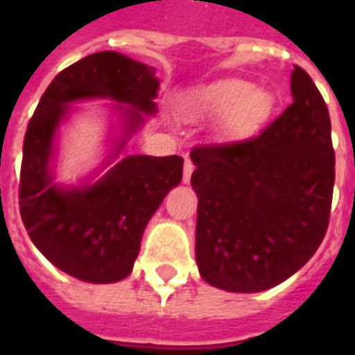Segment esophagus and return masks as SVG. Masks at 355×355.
I'll list each match as a JSON object with an SVG mask.
<instances>
[{
    "instance_id": "34e87169",
    "label": "esophagus",
    "mask_w": 355,
    "mask_h": 355,
    "mask_svg": "<svg viewBox=\"0 0 355 355\" xmlns=\"http://www.w3.org/2000/svg\"><path fill=\"white\" fill-rule=\"evenodd\" d=\"M192 173H193L192 159H188V157H186L184 173H182V180H184V182H190V178H192Z\"/></svg>"
}]
</instances>
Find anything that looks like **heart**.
<instances>
[{"label": "heart", "mask_w": 355, "mask_h": 355, "mask_svg": "<svg viewBox=\"0 0 355 355\" xmlns=\"http://www.w3.org/2000/svg\"><path fill=\"white\" fill-rule=\"evenodd\" d=\"M274 94L241 78H223L190 89L178 102L180 116L190 123L216 119V135L224 140L251 137L272 117Z\"/></svg>", "instance_id": "1"}]
</instances>
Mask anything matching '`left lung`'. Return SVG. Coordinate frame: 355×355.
<instances>
[{
    "label": "left lung",
    "mask_w": 355,
    "mask_h": 355,
    "mask_svg": "<svg viewBox=\"0 0 355 355\" xmlns=\"http://www.w3.org/2000/svg\"><path fill=\"white\" fill-rule=\"evenodd\" d=\"M293 104L254 139L193 148L196 261L230 293L272 289L298 272L327 232L335 152L325 101L295 66Z\"/></svg>",
    "instance_id": "1"
}]
</instances>
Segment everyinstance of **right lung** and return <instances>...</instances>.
<instances>
[{"label":"right lung","instance_id":"obj_1","mask_svg":"<svg viewBox=\"0 0 355 355\" xmlns=\"http://www.w3.org/2000/svg\"><path fill=\"white\" fill-rule=\"evenodd\" d=\"M157 91L154 66L101 51L58 73L28 123L19 193L22 223L43 257L81 282L116 283L131 274L148 220L182 180L180 155H121L157 112ZM96 98L116 102L112 152L81 185H58L60 125L73 101Z\"/></svg>","mask_w":355,"mask_h":355}]
</instances>
